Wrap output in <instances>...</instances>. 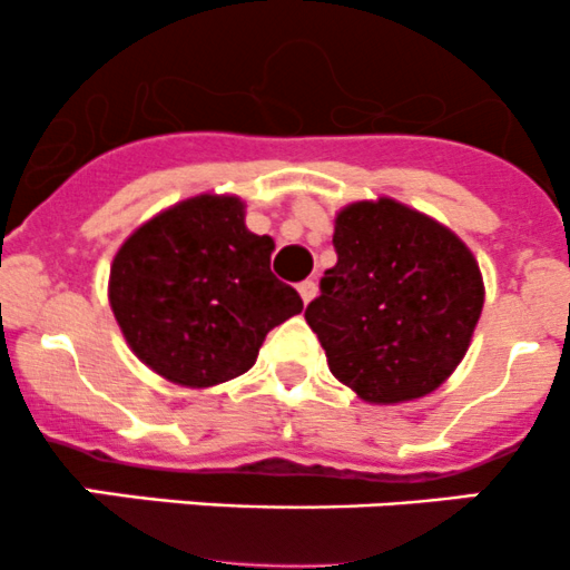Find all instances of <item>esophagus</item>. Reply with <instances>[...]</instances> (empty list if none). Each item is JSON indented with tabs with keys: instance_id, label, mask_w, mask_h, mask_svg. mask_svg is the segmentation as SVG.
<instances>
[{
	"instance_id": "34e87169",
	"label": "esophagus",
	"mask_w": 570,
	"mask_h": 570,
	"mask_svg": "<svg viewBox=\"0 0 570 570\" xmlns=\"http://www.w3.org/2000/svg\"><path fill=\"white\" fill-rule=\"evenodd\" d=\"M297 292H301L303 303H312L314 297H317V281H303V284L297 286Z\"/></svg>"
}]
</instances>
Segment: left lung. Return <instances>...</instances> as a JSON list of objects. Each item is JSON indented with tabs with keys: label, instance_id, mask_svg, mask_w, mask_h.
<instances>
[{
	"label": "left lung",
	"instance_id": "1",
	"mask_svg": "<svg viewBox=\"0 0 570 570\" xmlns=\"http://www.w3.org/2000/svg\"><path fill=\"white\" fill-rule=\"evenodd\" d=\"M333 248L336 264L306 308L333 377L372 405L435 392L463 361L485 303L474 253L394 198L344 206Z\"/></svg>",
	"mask_w": 570,
	"mask_h": 570
}]
</instances>
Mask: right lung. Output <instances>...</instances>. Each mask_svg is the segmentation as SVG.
Returning <instances> with one entry per match:
<instances>
[{
  "label": "right lung",
  "mask_w": 570,
  "mask_h": 570,
  "mask_svg": "<svg viewBox=\"0 0 570 570\" xmlns=\"http://www.w3.org/2000/svg\"><path fill=\"white\" fill-rule=\"evenodd\" d=\"M273 250V237L248 232L237 195H195L142 223L109 267V306L131 353L187 389L248 372L264 336L303 312L269 269Z\"/></svg>",
  "instance_id": "right-lung-1"
}]
</instances>
